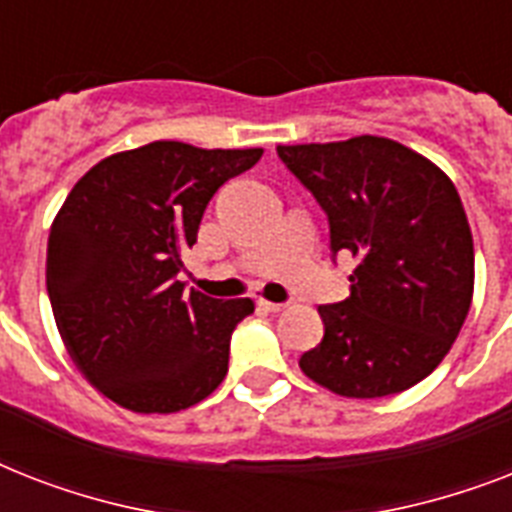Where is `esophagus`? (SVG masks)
<instances>
[{
    "label": "esophagus",
    "mask_w": 512,
    "mask_h": 512,
    "mask_svg": "<svg viewBox=\"0 0 512 512\" xmlns=\"http://www.w3.org/2000/svg\"><path fill=\"white\" fill-rule=\"evenodd\" d=\"M257 305H260V308H263V311H268V313H281L284 308H287L284 303H271V300H263V297L257 300Z\"/></svg>",
    "instance_id": "obj_1"
}]
</instances>
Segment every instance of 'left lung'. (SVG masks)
<instances>
[{"mask_svg": "<svg viewBox=\"0 0 512 512\" xmlns=\"http://www.w3.org/2000/svg\"><path fill=\"white\" fill-rule=\"evenodd\" d=\"M276 151L327 212L332 252L356 257L350 297L319 305L324 340L300 369L345 398L412 388L444 361L473 303L460 193L430 159L377 135Z\"/></svg>", "mask_w": 512, "mask_h": 512, "instance_id": "left-lung-1", "label": "left lung"}]
</instances>
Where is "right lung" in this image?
<instances>
[{
  "mask_svg": "<svg viewBox=\"0 0 512 512\" xmlns=\"http://www.w3.org/2000/svg\"><path fill=\"white\" fill-rule=\"evenodd\" d=\"M260 156L156 140L100 159L58 209L47 239L52 316L76 369L114 404L172 414L225 380L231 332L255 303L185 292L177 273L209 199Z\"/></svg>",
  "mask_w": 512,
  "mask_h": 512,
  "instance_id": "obj_1",
  "label": "right lung"
}]
</instances>
